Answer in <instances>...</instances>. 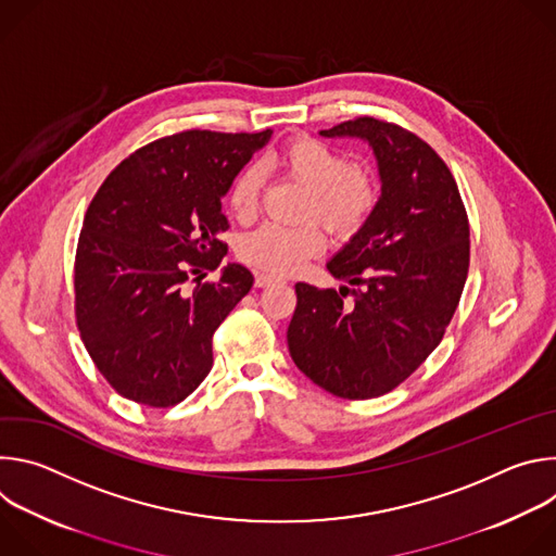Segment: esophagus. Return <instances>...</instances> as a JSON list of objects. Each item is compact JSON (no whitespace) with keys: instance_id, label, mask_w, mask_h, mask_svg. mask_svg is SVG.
<instances>
[{"instance_id":"1","label":"esophagus","mask_w":556,"mask_h":556,"mask_svg":"<svg viewBox=\"0 0 556 556\" xmlns=\"http://www.w3.org/2000/svg\"><path fill=\"white\" fill-rule=\"evenodd\" d=\"M279 279L277 277H273V275H268V273H257L255 275V286L257 288H268V286H273V283H277Z\"/></svg>"}]
</instances>
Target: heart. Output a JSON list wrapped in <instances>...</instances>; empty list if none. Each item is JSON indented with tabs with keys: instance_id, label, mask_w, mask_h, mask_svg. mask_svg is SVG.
I'll return each mask as SVG.
<instances>
[{
	"instance_id": "heart-1",
	"label": "heart",
	"mask_w": 556,
	"mask_h": 556,
	"mask_svg": "<svg viewBox=\"0 0 556 556\" xmlns=\"http://www.w3.org/2000/svg\"><path fill=\"white\" fill-rule=\"evenodd\" d=\"M266 165L283 178L309 191L303 219L321 222L337 237H352L371 215L378 189L369 174L354 167L352 157L312 136L286 140ZM266 174L260 165H249L228 187L226 204L235 219L251 222L262 204ZM324 251V235L314 224L288 228L264 224L240 242V257L266 273L288 275Z\"/></svg>"
}]
</instances>
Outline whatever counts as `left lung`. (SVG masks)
Returning a JSON list of instances; mask_svg holds the SVG:
<instances>
[{
  "label": "left lung",
  "instance_id": "1",
  "mask_svg": "<svg viewBox=\"0 0 556 556\" xmlns=\"http://www.w3.org/2000/svg\"><path fill=\"white\" fill-rule=\"evenodd\" d=\"M321 136L369 142L380 198L328 262L348 286H294L288 350L314 384L367 401L399 387L442 341L468 275V217L442 157L401 125L361 116Z\"/></svg>",
  "mask_w": 556,
  "mask_h": 556
}]
</instances>
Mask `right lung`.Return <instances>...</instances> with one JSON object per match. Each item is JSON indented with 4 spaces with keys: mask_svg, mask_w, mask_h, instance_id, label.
<instances>
[{
    "mask_svg": "<svg viewBox=\"0 0 556 556\" xmlns=\"http://www.w3.org/2000/svg\"><path fill=\"white\" fill-rule=\"evenodd\" d=\"M270 136L189 129L157 138L92 198L74 260V312L88 354L123 399L174 407L211 371L213 334L253 275L228 264L213 283L200 277L226 255L222 198Z\"/></svg>",
    "mask_w": 556,
    "mask_h": 556,
    "instance_id": "add662e5",
    "label": "right lung"
}]
</instances>
